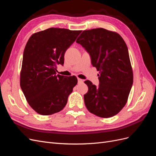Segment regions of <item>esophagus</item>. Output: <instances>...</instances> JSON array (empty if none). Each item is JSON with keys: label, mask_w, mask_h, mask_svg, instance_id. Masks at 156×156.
I'll return each mask as SVG.
<instances>
[{"label": "esophagus", "mask_w": 156, "mask_h": 156, "mask_svg": "<svg viewBox=\"0 0 156 156\" xmlns=\"http://www.w3.org/2000/svg\"><path fill=\"white\" fill-rule=\"evenodd\" d=\"M77 79H78V83H83V79H80V78H77Z\"/></svg>", "instance_id": "34e87169"}]
</instances>
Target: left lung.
<instances>
[{
    "mask_svg": "<svg viewBox=\"0 0 156 156\" xmlns=\"http://www.w3.org/2000/svg\"><path fill=\"white\" fill-rule=\"evenodd\" d=\"M76 42L91 56L99 71V87L85 81L88 92L84 95L87 109L101 118L117 115L126 105L133 82L127 47L121 36L103 28L84 30Z\"/></svg>",
    "mask_w": 156,
    "mask_h": 156,
    "instance_id": "left-lung-1",
    "label": "left lung"
}]
</instances>
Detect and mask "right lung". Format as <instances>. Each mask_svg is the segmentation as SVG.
<instances>
[{"mask_svg":"<svg viewBox=\"0 0 156 156\" xmlns=\"http://www.w3.org/2000/svg\"><path fill=\"white\" fill-rule=\"evenodd\" d=\"M81 32L53 27L34 33L28 40L20 86L28 103L38 114L53 115L66 105L77 79L56 75V66L64 64L66 51Z\"/></svg>","mask_w":156,"mask_h":156,"instance_id":"obj_1","label":"right lung"}]
</instances>
